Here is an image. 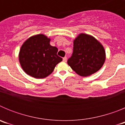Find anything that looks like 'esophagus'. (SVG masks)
I'll return each instance as SVG.
<instances>
[{
    "label": "esophagus",
    "mask_w": 125,
    "mask_h": 125,
    "mask_svg": "<svg viewBox=\"0 0 125 125\" xmlns=\"http://www.w3.org/2000/svg\"><path fill=\"white\" fill-rule=\"evenodd\" d=\"M63 61L64 62H66V61H67V57H64V58H63Z\"/></svg>",
    "instance_id": "esophagus-1"
}]
</instances>
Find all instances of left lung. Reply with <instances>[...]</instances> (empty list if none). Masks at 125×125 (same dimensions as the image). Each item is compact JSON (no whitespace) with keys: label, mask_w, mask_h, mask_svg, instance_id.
Instances as JSON below:
<instances>
[{"label":"left lung","mask_w":125,"mask_h":125,"mask_svg":"<svg viewBox=\"0 0 125 125\" xmlns=\"http://www.w3.org/2000/svg\"><path fill=\"white\" fill-rule=\"evenodd\" d=\"M73 46V55L68 60V64L79 76H90L103 66L105 50L93 36L81 33L74 40Z\"/></svg>","instance_id":"left-lung-1"}]
</instances>
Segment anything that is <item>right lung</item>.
I'll return each instance as SVG.
<instances>
[{
    "mask_svg": "<svg viewBox=\"0 0 125 125\" xmlns=\"http://www.w3.org/2000/svg\"><path fill=\"white\" fill-rule=\"evenodd\" d=\"M51 39L44 34L31 36L22 45L19 54L20 64L24 72L33 78H46L62 59L58 49L50 45Z\"/></svg>",
    "mask_w": 125,
    "mask_h": 125,
    "instance_id": "add662e5",
    "label": "right lung"
}]
</instances>
